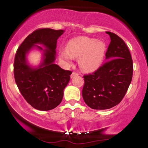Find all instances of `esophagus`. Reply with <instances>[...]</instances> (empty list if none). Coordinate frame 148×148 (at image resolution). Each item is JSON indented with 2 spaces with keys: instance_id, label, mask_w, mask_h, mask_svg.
<instances>
[{
  "instance_id": "esophagus-1",
  "label": "esophagus",
  "mask_w": 148,
  "mask_h": 148,
  "mask_svg": "<svg viewBox=\"0 0 148 148\" xmlns=\"http://www.w3.org/2000/svg\"><path fill=\"white\" fill-rule=\"evenodd\" d=\"M79 75V74H78V73H76V72H72V74H71V78H74V76H78Z\"/></svg>"
}]
</instances>
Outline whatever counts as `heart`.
<instances>
[{"instance_id": "heart-1", "label": "heart", "mask_w": 148, "mask_h": 148, "mask_svg": "<svg viewBox=\"0 0 148 148\" xmlns=\"http://www.w3.org/2000/svg\"><path fill=\"white\" fill-rule=\"evenodd\" d=\"M105 43L95 39L78 37L68 42L67 48L59 50V57L64 63H72L74 58H79V64L86 72H94L103 64L106 55Z\"/></svg>"}]
</instances>
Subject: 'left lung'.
Wrapping results in <instances>:
<instances>
[{
  "mask_svg": "<svg viewBox=\"0 0 148 148\" xmlns=\"http://www.w3.org/2000/svg\"><path fill=\"white\" fill-rule=\"evenodd\" d=\"M111 38L106 61L96 72L84 76L82 95L92 109L104 110L118 104L126 94L133 75V61L125 42L115 34Z\"/></svg>",
  "mask_w": 148,
  "mask_h": 148,
  "instance_id": "1",
  "label": "left lung"
}]
</instances>
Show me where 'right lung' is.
<instances>
[{"instance_id": "add662e5", "label": "right lung", "mask_w": 148, "mask_h": 148, "mask_svg": "<svg viewBox=\"0 0 148 148\" xmlns=\"http://www.w3.org/2000/svg\"><path fill=\"white\" fill-rule=\"evenodd\" d=\"M63 30L42 28L28 35L15 55L14 75L19 91L34 108L49 111L58 106L72 72L55 64L58 39ZM42 45L45 48L40 46ZM34 49L42 52V60L37 66L28 62L27 56Z\"/></svg>"}]
</instances>
